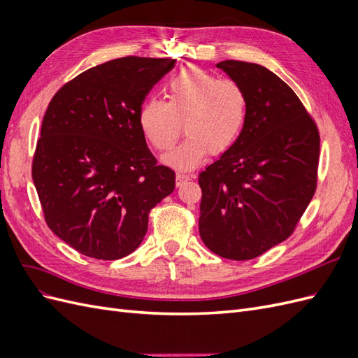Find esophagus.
Listing matches in <instances>:
<instances>
[{"mask_svg": "<svg viewBox=\"0 0 358 358\" xmlns=\"http://www.w3.org/2000/svg\"><path fill=\"white\" fill-rule=\"evenodd\" d=\"M187 180H189V176L185 175V173H176V185L180 187L182 183H185Z\"/></svg>", "mask_w": 358, "mask_h": 358, "instance_id": "1", "label": "esophagus"}]
</instances>
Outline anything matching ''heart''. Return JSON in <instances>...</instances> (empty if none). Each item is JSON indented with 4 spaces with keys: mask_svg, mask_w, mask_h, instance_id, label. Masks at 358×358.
<instances>
[{
    "mask_svg": "<svg viewBox=\"0 0 358 358\" xmlns=\"http://www.w3.org/2000/svg\"><path fill=\"white\" fill-rule=\"evenodd\" d=\"M246 115L248 95L239 82L189 66L169 79L166 101L150 96L142 103L138 127L150 146L166 152L178 142L183 125L185 140L162 161L191 170L201 164L209 150H229L242 134Z\"/></svg>",
    "mask_w": 358,
    "mask_h": 358,
    "instance_id": "heart-1",
    "label": "heart"
}]
</instances>
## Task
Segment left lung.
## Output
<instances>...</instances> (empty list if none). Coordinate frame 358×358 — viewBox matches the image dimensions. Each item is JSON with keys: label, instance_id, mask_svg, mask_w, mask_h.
Instances as JSON below:
<instances>
[{"label": "left lung", "instance_id": "left-lung-1", "mask_svg": "<svg viewBox=\"0 0 358 358\" xmlns=\"http://www.w3.org/2000/svg\"><path fill=\"white\" fill-rule=\"evenodd\" d=\"M216 67L248 95L237 142L199 175V231L216 255L251 259L288 239L317 188L320 134L289 86L263 66Z\"/></svg>", "mask_w": 358, "mask_h": 358}]
</instances>
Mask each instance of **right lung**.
I'll return each mask as SVG.
<instances>
[{"label": "right lung", "mask_w": 358, "mask_h": 358, "mask_svg": "<svg viewBox=\"0 0 358 358\" xmlns=\"http://www.w3.org/2000/svg\"><path fill=\"white\" fill-rule=\"evenodd\" d=\"M176 59L125 57L83 71L53 95L32 159L49 229L86 257L138 248L152 208L175 189L138 127V109Z\"/></svg>", "instance_id": "right-lung-1"}]
</instances>
